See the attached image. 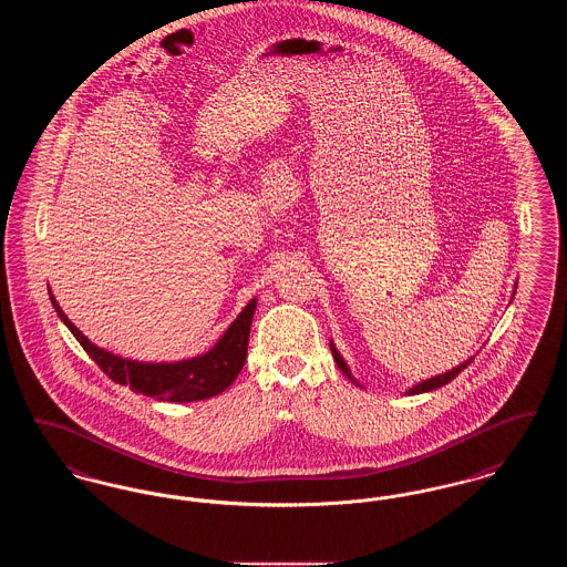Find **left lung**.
Instances as JSON below:
<instances>
[{
	"label": "left lung",
	"mask_w": 567,
	"mask_h": 567,
	"mask_svg": "<svg viewBox=\"0 0 567 567\" xmlns=\"http://www.w3.org/2000/svg\"><path fill=\"white\" fill-rule=\"evenodd\" d=\"M331 347V354H333V359H336V363H338V368L347 374V377L351 378L354 384H359L354 378H352L351 370H349V365H347V361L342 359V354L336 351V347H333V342L329 344ZM472 359L474 357H470L467 361H463L461 365L457 368H453V370H449V372H444V374H437V377L430 378V380H423V382H419V384H414L412 389H408L405 391V395H419V393H425V391H433V389H437V386H444V384H449L453 378L458 377L470 363H472Z\"/></svg>",
	"instance_id": "obj_1"
}]
</instances>
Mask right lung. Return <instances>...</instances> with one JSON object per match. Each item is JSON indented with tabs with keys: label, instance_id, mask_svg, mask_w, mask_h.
Returning a JSON list of instances; mask_svg holds the SVG:
<instances>
[{
	"label": "right lung",
	"instance_id": "obj_1",
	"mask_svg": "<svg viewBox=\"0 0 567 567\" xmlns=\"http://www.w3.org/2000/svg\"><path fill=\"white\" fill-rule=\"evenodd\" d=\"M51 301L59 319L68 324V329L81 342L82 349L89 352V357L102 368L106 377L118 384H127L135 393L176 404L215 398L238 378L246 361L250 323L257 308V299H250L215 347L199 357L174 363H144L95 347L86 336H82L81 329L65 317L53 293Z\"/></svg>",
	"mask_w": 567,
	"mask_h": 567
}]
</instances>
